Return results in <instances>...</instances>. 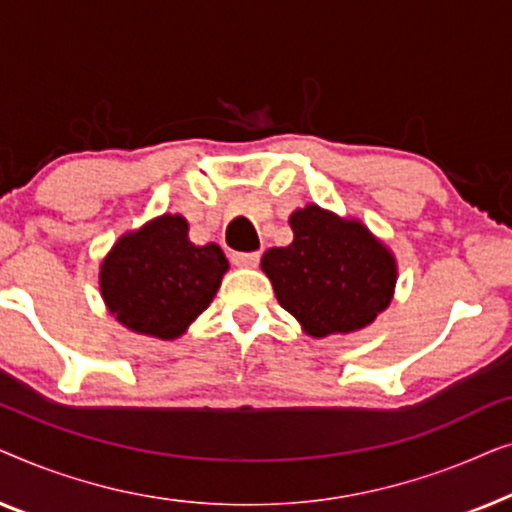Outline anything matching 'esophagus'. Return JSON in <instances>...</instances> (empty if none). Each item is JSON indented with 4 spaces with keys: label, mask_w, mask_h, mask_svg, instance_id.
Here are the masks:
<instances>
[{
    "label": "esophagus",
    "mask_w": 512,
    "mask_h": 512,
    "mask_svg": "<svg viewBox=\"0 0 512 512\" xmlns=\"http://www.w3.org/2000/svg\"><path fill=\"white\" fill-rule=\"evenodd\" d=\"M261 261V254L258 251H235L233 254V263L242 265V268H254Z\"/></svg>",
    "instance_id": "esophagus-1"
}]
</instances>
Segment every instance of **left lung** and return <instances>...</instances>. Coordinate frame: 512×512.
I'll return each mask as SVG.
<instances>
[{"instance_id": "left-lung-1", "label": "left lung", "mask_w": 512, "mask_h": 512, "mask_svg": "<svg viewBox=\"0 0 512 512\" xmlns=\"http://www.w3.org/2000/svg\"><path fill=\"white\" fill-rule=\"evenodd\" d=\"M289 223L293 242L268 249L261 261L279 305L314 338L368 326L394 293V256L359 221L317 205L293 212Z\"/></svg>"}]
</instances>
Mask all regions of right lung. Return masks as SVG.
<instances>
[{
  "instance_id": "obj_1",
  "label": "right lung",
  "mask_w": 512,
  "mask_h": 512,
  "mask_svg": "<svg viewBox=\"0 0 512 512\" xmlns=\"http://www.w3.org/2000/svg\"><path fill=\"white\" fill-rule=\"evenodd\" d=\"M226 270L221 247H195L186 219L165 214L114 244L100 268V289L130 331L172 340L207 310Z\"/></svg>"
}]
</instances>
